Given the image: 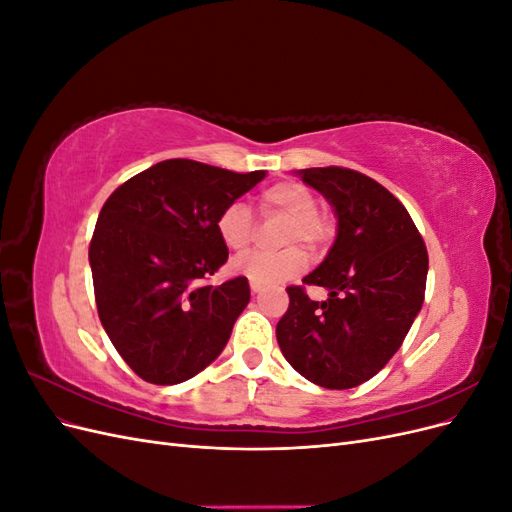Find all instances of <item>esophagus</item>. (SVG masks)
<instances>
[{"mask_svg": "<svg viewBox=\"0 0 512 512\" xmlns=\"http://www.w3.org/2000/svg\"><path fill=\"white\" fill-rule=\"evenodd\" d=\"M250 290H252V294H258V292H260V284L250 282Z\"/></svg>", "mask_w": 512, "mask_h": 512, "instance_id": "esophagus-1", "label": "esophagus"}]
</instances>
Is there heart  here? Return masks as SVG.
Segmentation results:
<instances>
[{
	"label": "heart",
	"instance_id": "b5f03b06",
	"mask_svg": "<svg viewBox=\"0 0 512 512\" xmlns=\"http://www.w3.org/2000/svg\"><path fill=\"white\" fill-rule=\"evenodd\" d=\"M258 205L262 213L282 215L290 224L286 228V245L303 243L307 247H318L331 237V222L318 213V200L307 185L299 181H277L260 192ZM215 230L226 250L241 254L252 245L254 220L252 211L245 203L226 205L215 222ZM307 265L301 250H286L282 254H247L232 262V271L245 275L250 282L260 286L282 284L290 277L299 275Z\"/></svg>",
	"mask_w": 512,
	"mask_h": 512
}]
</instances>
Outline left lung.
<instances>
[{
  "mask_svg": "<svg viewBox=\"0 0 512 512\" xmlns=\"http://www.w3.org/2000/svg\"><path fill=\"white\" fill-rule=\"evenodd\" d=\"M303 183L329 200L337 237L307 286L329 290L312 301L290 286L277 344L303 378L324 389H352L374 378L404 344L421 312L427 247L410 213L371 177L342 166L303 168Z\"/></svg>",
  "mask_w": 512,
  "mask_h": 512,
  "instance_id": "left-lung-1",
  "label": "left lung"
}]
</instances>
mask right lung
<instances>
[{"label":"right lung","mask_w":512,"mask_h":512,"mask_svg":"<svg viewBox=\"0 0 512 512\" xmlns=\"http://www.w3.org/2000/svg\"><path fill=\"white\" fill-rule=\"evenodd\" d=\"M265 175L177 158L108 196L89 265L102 327L136 376L179 384L224 350L250 303V284L245 277L207 284L228 260L215 222Z\"/></svg>","instance_id":"obj_1"}]
</instances>
